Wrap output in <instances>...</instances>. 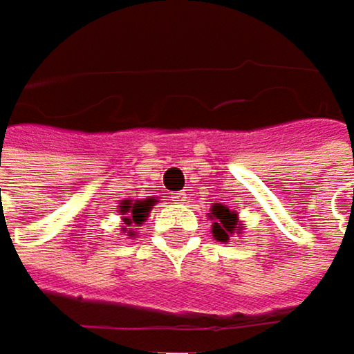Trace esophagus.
I'll list each match as a JSON object with an SVG mask.
<instances>
[{
  "label": "esophagus",
  "instance_id": "esophagus-1",
  "mask_svg": "<svg viewBox=\"0 0 354 354\" xmlns=\"http://www.w3.org/2000/svg\"><path fill=\"white\" fill-rule=\"evenodd\" d=\"M172 198H174L176 203H184V201H186V192H184V190H176V192H172Z\"/></svg>",
  "mask_w": 354,
  "mask_h": 354
}]
</instances>
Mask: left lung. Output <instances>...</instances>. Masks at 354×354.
Segmentation results:
<instances>
[{
  "label": "left lung",
  "instance_id": "1",
  "mask_svg": "<svg viewBox=\"0 0 354 354\" xmlns=\"http://www.w3.org/2000/svg\"><path fill=\"white\" fill-rule=\"evenodd\" d=\"M209 217L213 219V236L215 240L219 242H227L230 236L234 234V227L238 225V219H236V213L230 211L227 207L223 205H215L209 213Z\"/></svg>",
  "mask_w": 354,
  "mask_h": 354
}]
</instances>
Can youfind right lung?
Returning <instances> with one entry per match:
<instances>
[{
  "label": "right lung",
  "instance_id": "obj_1",
  "mask_svg": "<svg viewBox=\"0 0 354 354\" xmlns=\"http://www.w3.org/2000/svg\"><path fill=\"white\" fill-rule=\"evenodd\" d=\"M156 201L153 198H149V201H143V203H124L122 205V213H129V217H124V221L129 223V227H131V223H141V221H145V215H147V211L151 209V205H153ZM129 236H133V234H129Z\"/></svg>",
  "mask_w": 354,
  "mask_h": 354
}]
</instances>
